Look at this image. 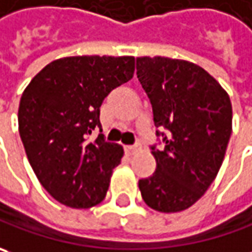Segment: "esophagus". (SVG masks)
I'll list each match as a JSON object with an SVG mask.
<instances>
[{
	"mask_svg": "<svg viewBox=\"0 0 252 252\" xmlns=\"http://www.w3.org/2000/svg\"><path fill=\"white\" fill-rule=\"evenodd\" d=\"M138 149H139V145H138V144H135V145H126V151L128 155H132V154H134L135 151H138Z\"/></svg>",
	"mask_w": 252,
	"mask_h": 252,
	"instance_id": "esophagus-1",
	"label": "esophagus"
}]
</instances>
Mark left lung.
<instances>
[{"label":"left lung","mask_w":252,"mask_h":252,"mask_svg":"<svg viewBox=\"0 0 252 252\" xmlns=\"http://www.w3.org/2000/svg\"><path fill=\"white\" fill-rule=\"evenodd\" d=\"M137 77L152 105L157 170L138 182L144 202L176 213L213 183L231 135L233 108L224 89L200 66L169 58H137Z\"/></svg>","instance_id":"8db88e82"}]
</instances>
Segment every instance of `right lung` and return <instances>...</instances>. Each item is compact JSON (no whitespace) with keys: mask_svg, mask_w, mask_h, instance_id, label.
I'll use <instances>...</instances> for the list:
<instances>
[{"mask_svg":"<svg viewBox=\"0 0 252 252\" xmlns=\"http://www.w3.org/2000/svg\"><path fill=\"white\" fill-rule=\"evenodd\" d=\"M132 56H70L52 62L31 80L18 110L19 135L40 185L73 209L101 202L124 149L107 142L100 107L111 90L132 79ZM101 132V129H100Z\"/></svg>","mask_w":252,"mask_h":252,"instance_id":"1","label":"right lung"}]
</instances>
